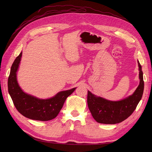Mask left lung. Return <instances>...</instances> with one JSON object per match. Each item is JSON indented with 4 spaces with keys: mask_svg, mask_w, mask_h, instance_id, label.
I'll use <instances>...</instances> for the list:
<instances>
[{
    "mask_svg": "<svg viewBox=\"0 0 152 152\" xmlns=\"http://www.w3.org/2000/svg\"><path fill=\"white\" fill-rule=\"evenodd\" d=\"M140 85L132 95L118 102H111L92 94L87 93V104L96 122L105 124H115L126 120L134 112L141 100L144 90L143 74L138 61Z\"/></svg>",
    "mask_w": 152,
    "mask_h": 152,
    "instance_id": "obj_1",
    "label": "left lung"
}]
</instances>
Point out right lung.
<instances>
[{
    "mask_svg": "<svg viewBox=\"0 0 152 152\" xmlns=\"http://www.w3.org/2000/svg\"><path fill=\"white\" fill-rule=\"evenodd\" d=\"M22 52L13 62L8 78V91L16 108L21 115L32 120L48 121L56 118L68 96L76 89L61 91L54 97L40 99L25 93L18 84L16 72L20 63Z\"/></svg>",
    "mask_w": 152,
    "mask_h": 152,
    "instance_id": "right-lung-1",
    "label": "right lung"
}]
</instances>
